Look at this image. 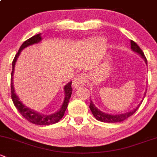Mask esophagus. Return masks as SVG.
Listing matches in <instances>:
<instances>
[{
    "label": "esophagus",
    "instance_id": "34e87169",
    "mask_svg": "<svg viewBox=\"0 0 157 157\" xmlns=\"http://www.w3.org/2000/svg\"><path fill=\"white\" fill-rule=\"evenodd\" d=\"M86 82V77L85 76H79V77H76L73 80V86L74 88H80V87L83 86L85 84Z\"/></svg>",
    "mask_w": 157,
    "mask_h": 157
}]
</instances>
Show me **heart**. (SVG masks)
<instances>
[{"label":"heart","mask_w":157,"mask_h":157,"mask_svg":"<svg viewBox=\"0 0 157 157\" xmlns=\"http://www.w3.org/2000/svg\"><path fill=\"white\" fill-rule=\"evenodd\" d=\"M103 40H104L102 38H101V37H97V38L94 39L93 40H92V42L97 43V44H98V43H101Z\"/></svg>","instance_id":"obj_1"}]
</instances>
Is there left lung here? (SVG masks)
<instances>
[{"label": "left lung", "instance_id": "left-lung-1", "mask_svg": "<svg viewBox=\"0 0 157 157\" xmlns=\"http://www.w3.org/2000/svg\"><path fill=\"white\" fill-rule=\"evenodd\" d=\"M131 48L133 51L138 52L140 55L141 56V57L144 59L146 64H147V60L146 57H145L144 52L142 51V49L140 48L139 46L135 42V41L131 40ZM146 94V93H145ZM140 105L137 107L135 110H133L132 111L128 112V113H123V114H118V115H110L108 114V113H105L103 112L100 111L94 105L93 102L90 100V108L91 110L92 114L95 117V119L98 120H99L101 122H105V123H119V122H122L123 120H125L129 117H131L132 115L134 114V113L136 112V110H138V108H139Z\"/></svg>", "mask_w": 157, "mask_h": 157}]
</instances>
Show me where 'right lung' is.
<instances>
[{
    "mask_svg": "<svg viewBox=\"0 0 157 157\" xmlns=\"http://www.w3.org/2000/svg\"><path fill=\"white\" fill-rule=\"evenodd\" d=\"M41 37L40 34H36V35L33 36L31 38L28 39L27 40L25 41L24 43L22 44V46L19 48V51L17 52V53L15 56L14 59H13L12 62V72H11V80H10V86H11V98L14 104L15 107L18 110V111L20 113V114L24 117L25 120H27L28 121L30 122V123H33V124L36 125H40V126H45V125H50V124H54V123H56L59 120L63 117L64 114H65V112L66 109L67 108V105H68L69 100H70L71 96L72 93V87H71V83L70 82L67 84L65 86V98L64 100L63 105H62V108H60V110L59 111H57L56 113H52L50 115H44L41 114V113H38V112H36L34 110H31L29 108H27L26 106H25L22 102L19 101V97L16 95V94L15 93L14 87H13V71H14V67L15 64H16V60H17V58L20 54L21 51L23 49L25 48V47H29V46L32 45L34 44H37L39 41H40Z\"/></svg>",
    "mask_w": 157,
    "mask_h": 157,
    "instance_id": "1",
    "label": "right lung"
}]
</instances>
